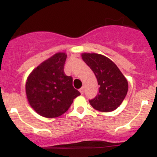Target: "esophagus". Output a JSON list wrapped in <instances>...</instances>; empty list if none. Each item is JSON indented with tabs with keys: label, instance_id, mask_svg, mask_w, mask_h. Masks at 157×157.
Returning a JSON list of instances; mask_svg holds the SVG:
<instances>
[{
	"label": "esophagus",
	"instance_id": "obj_1",
	"mask_svg": "<svg viewBox=\"0 0 157 157\" xmlns=\"http://www.w3.org/2000/svg\"><path fill=\"white\" fill-rule=\"evenodd\" d=\"M79 91H80V94H83V93H84V88H83V87H82V88L79 89Z\"/></svg>",
	"mask_w": 157,
	"mask_h": 157
}]
</instances>
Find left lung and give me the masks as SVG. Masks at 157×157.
<instances>
[{"label":"left lung","mask_w":157,"mask_h":157,"mask_svg":"<svg viewBox=\"0 0 157 157\" xmlns=\"http://www.w3.org/2000/svg\"><path fill=\"white\" fill-rule=\"evenodd\" d=\"M82 59L93 71L99 86V93L89 100L94 109L110 112L119 107L126 97L128 82L115 64L102 54L83 53Z\"/></svg>","instance_id":"left-lung-1"}]
</instances>
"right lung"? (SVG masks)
<instances>
[{
	"label": "right lung",
	"instance_id": "obj_1",
	"mask_svg": "<svg viewBox=\"0 0 157 157\" xmlns=\"http://www.w3.org/2000/svg\"><path fill=\"white\" fill-rule=\"evenodd\" d=\"M67 54L58 52L34 69L26 82L30 106L41 116L57 118L68 111L80 95L73 86V77L64 73Z\"/></svg>",
	"mask_w": 157,
	"mask_h": 157
}]
</instances>
